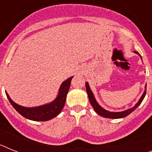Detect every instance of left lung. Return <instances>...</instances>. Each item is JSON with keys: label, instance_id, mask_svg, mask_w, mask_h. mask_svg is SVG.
I'll list each match as a JSON object with an SVG mask.
<instances>
[{"label": "left lung", "instance_id": "obj_1", "mask_svg": "<svg viewBox=\"0 0 152 152\" xmlns=\"http://www.w3.org/2000/svg\"><path fill=\"white\" fill-rule=\"evenodd\" d=\"M134 52H135V53H136L137 55H139V56L141 57V58H142V56H140V54H139V52H136V51H135ZM85 85H86V90H87V93H88V98H89L90 103H91V104L92 105L93 108L94 109V110L96 111V113H97L98 115H100V116H103V117L110 118V119H120V118L126 117V116H127L128 115H129L132 112H133L135 109H136L137 107L140 105L141 103H142V100H143V99H144L145 96L146 87H147V85H145V91H144V93H143V94L142 95L141 98L139 99V102H138V103H137L136 104H135V105L132 107V108L128 109V110H124V111H122V112H115L114 113V112H110V111L106 110H104L103 107H100V106L98 104L97 102H96V99H95L94 94H93V93H92V91H91V88H90V86H89V84H88V83L86 82Z\"/></svg>", "mask_w": 152, "mask_h": 152}]
</instances>
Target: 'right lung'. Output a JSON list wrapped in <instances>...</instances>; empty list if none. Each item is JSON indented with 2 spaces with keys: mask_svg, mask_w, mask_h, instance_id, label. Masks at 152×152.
<instances>
[{
  "mask_svg": "<svg viewBox=\"0 0 152 152\" xmlns=\"http://www.w3.org/2000/svg\"><path fill=\"white\" fill-rule=\"evenodd\" d=\"M73 77L65 80L61 84L58 94L57 97L52 103L36 107H24L20 106L10 99V96L6 92L7 99L13 108L23 117L33 121H47L57 116L61 113L65 103L67 94L69 90L71 81Z\"/></svg>",
  "mask_w": 152,
  "mask_h": 152,
  "instance_id": "obj_1",
  "label": "right lung"
}]
</instances>
